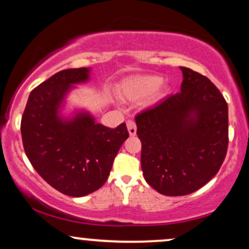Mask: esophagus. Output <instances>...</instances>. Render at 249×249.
<instances>
[{"mask_svg": "<svg viewBox=\"0 0 249 249\" xmlns=\"http://www.w3.org/2000/svg\"><path fill=\"white\" fill-rule=\"evenodd\" d=\"M126 125H127V130H128V133H130V136H134V134L137 133V126H136V123L133 121H131V119H128L126 122Z\"/></svg>", "mask_w": 249, "mask_h": 249, "instance_id": "esophagus-1", "label": "esophagus"}]
</instances>
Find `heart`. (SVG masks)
I'll return each instance as SVG.
<instances>
[{"instance_id":"1","label":"heart","mask_w":249,"mask_h":249,"mask_svg":"<svg viewBox=\"0 0 249 249\" xmlns=\"http://www.w3.org/2000/svg\"><path fill=\"white\" fill-rule=\"evenodd\" d=\"M164 78L159 75H141L128 78L122 84L121 95L128 101H141L152 95V101H159L167 92L162 87Z\"/></svg>"}]
</instances>
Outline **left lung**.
<instances>
[{"label":"left lung","mask_w":249,"mask_h":249,"mask_svg":"<svg viewBox=\"0 0 249 249\" xmlns=\"http://www.w3.org/2000/svg\"><path fill=\"white\" fill-rule=\"evenodd\" d=\"M180 92L137 115L142 170L164 196L196 192L218 173L227 153L228 107L207 77L188 68Z\"/></svg>","instance_id":"8db88e82"}]
</instances>
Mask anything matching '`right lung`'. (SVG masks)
<instances>
[{"label":"right lung","instance_id":"right-lung-1","mask_svg":"<svg viewBox=\"0 0 249 249\" xmlns=\"http://www.w3.org/2000/svg\"><path fill=\"white\" fill-rule=\"evenodd\" d=\"M90 79V69H67L34 89L21 122L23 147L31 165L50 186L70 196H84L107 180L119 148L128 138L125 123L98 124L88 111L62 115L75 84Z\"/></svg>","mask_w":249,"mask_h":249}]
</instances>
